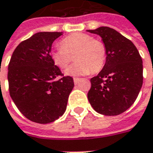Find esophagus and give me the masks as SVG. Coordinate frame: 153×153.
<instances>
[{"label":"esophagus","mask_w":153,"mask_h":153,"mask_svg":"<svg viewBox=\"0 0 153 153\" xmlns=\"http://www.w3.org/2000/svg\"><path fill=\"white\" fill-rule=\"evenodd\" d=\"M73 81L75 84H77V83H78V82L80 81V78H78V77H74Z\"/></svg>","instance_id":"34e87169"}]
</instances>
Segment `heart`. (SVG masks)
I'll return each instance as SVG.
<instances>
[{"mask_svg":"<svg viewBox=\"0 0 153 153\" xmlns=\"http://www.w3.org/2000/svg\"><path fill=\"white\" fill-rule=\"evenodd\" d=\"M59 48L51 52L52 60L60 69H65L76 61L65 71L68 75L96 73L106 60V47L100 40L94 39L85 33H74L63 38Z\"/></svg>","mask_w":153,"mask_h":153,"instance_id":"1","label":"heart"}]
</instances>
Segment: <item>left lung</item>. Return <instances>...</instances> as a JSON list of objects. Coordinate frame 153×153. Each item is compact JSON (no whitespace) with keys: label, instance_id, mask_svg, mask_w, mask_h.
Returning a JSON list of instances; mask_svg holds the SVG:
<instances>
[{"label":"left lung","instance_id":"1","mask_svg":"<svg viewBox=\"0 0 153 153\" xmlns=\"http://www.w3.org/2000/svg\"><path fill=\"white\" fill-rule=\"evenodd\" d=\"M88 32L101 36L106 47V61L102 71L90 79L88 101L97 112L117 116L135 101L143 83L142 59L130 40L110 27Z\"/></svg>","mask_w":153,"mask_h":153}]
</instances>
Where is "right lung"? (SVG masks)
I'll return each mask as SVG.
<instances>
[{
	"mask_svg": "<svg viewBox=\"0 0 153 153\" xmlns=\"http://www.w3.org/2000/svg\"><path fill=\"white\" fill-rule=\"evenodd\" d=\"M62 32H39L20 42L8 65L9 94L29 120L49 123L64 114L73 78L64 76L52 60L53 41Z\"/></svg>",
	"mask_w": 153,
	"mask_h": 153,
	"instance_id": "1",
	"label": "right lung"
}]
</instances>
